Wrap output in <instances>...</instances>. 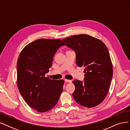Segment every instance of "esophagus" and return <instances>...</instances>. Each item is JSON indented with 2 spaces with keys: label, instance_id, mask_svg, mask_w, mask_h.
Here are the masks:
<instances>
[{
  "label": "esophagus",
  "instance_id": "1",
  "mask_svg": "<svg viewBox=\"0 0 130 130\" xmlns=\"http://www.w3.org/2000/svg\"><path fill=\"white\" fill-rule=\"evenodd\" d=\"M64 81H65L66 82H68V83H70L72 82V81H71V80H68V79H64Z\"/></svg>",
  "mask_w": 130,
  "mask_h": 130
}]
</instances>
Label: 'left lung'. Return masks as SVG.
<instances>
[{
  "label": "left lung",
  "instance_id": "obj_1",
  "mask_svg": "<svg viewBox=\"0 0 130 130\" xmlns=\"http://www.w3.org/2000/svg\"><path fill=\"white\" fill-rule=\"evenodd\" d=\"M76 53L77 65L85 68L84 82L75 80L72 96L77 103L94 107L106 98L112 79L113 70L109 53L102 41L81 34L63 39Z\"/></svg>",
  "mask_w": 130,
  "mask_h": 130
}]
</instances>
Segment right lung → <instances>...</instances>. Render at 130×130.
<instances>
[{
  "instance_id": "1",
  "label": "right lung",
  "mask_w": 130,
  "mask_h": 130,
  "mask_svg": "<svg viewBox=\"0 0 130 130\" xmlns=\"http://www.w3.org/2000/svg\"><path fill=\"white\" fill-rule=\"evenodd\" d=\"M61 39H39L22 50L17 62V84L27 104L39 112L50 110L58 102L63 91V80H54L45 74L61 46Z\"/></svg>"
}]
</instances>
